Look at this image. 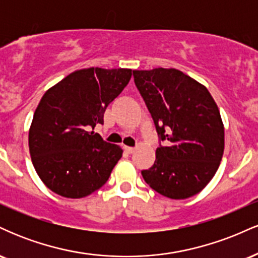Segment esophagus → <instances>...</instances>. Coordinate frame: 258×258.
Returning <instances> with one entry per match:
<instances>
[{"label": "esophagus", "instance_id": "esophagus-1", "mask_svg": "<svg viewBox=\"0 0 258 258\" xmlns=\"http://www.w3.org/2000/svg\"><path fill=\"white\" fill-rule=\"evenodd\" d=\"M125 150L128 154H133V153H135L136 149H135V148H132V147H125Z\"/></svg>", "mask_w": 258, "mask_h": 258}]
</instances>
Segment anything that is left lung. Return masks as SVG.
<instances>
[{
  "label": "left lung",
  "instance_id": "1",
  "mask_svg": "<svg viewBox=\"0 0 258 258\" xmlns=\"http://www.w3.org/2000/svg\"><path fill=\"white\" fill-rule=\"evenodd\" d=\"M135 84L166 147L142 171L147 184L170 199L200 193L224 152V126L216 102L200 82L177 69L133 70Z\"/></svg>",
  "mask_w": 258,
  "mask_h": 258
}]
</instances>
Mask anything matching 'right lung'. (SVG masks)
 <instances>
[{
  "label": "right lung",
  "mask_w": 258,
  "mask_h": 258,
  "mask_svg": "<svg viewBox=\"0 0 258 258\" xmlns=\"http://www.w3.org/2000/svg\"><path fill=\"white\" fill-rule=\"evenodd\" d=\"M131 69L76 70L46 91L29 130L32 165L55 194L80 199L110 177L122 149L91 130L131 80Z\"/></svg>",
  "instance_id": "obj_1"
}]
</instances>
